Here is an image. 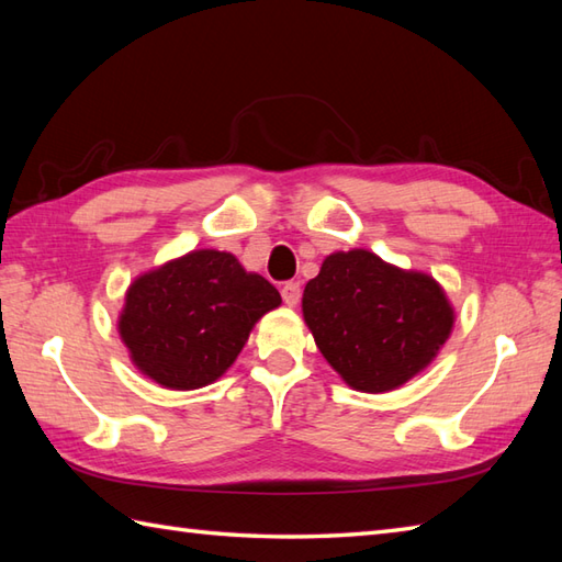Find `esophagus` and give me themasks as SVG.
<instances>
[{"mask_svg": "<svg viewBox=\"0 0 562 562\" xmlns=\"http://www.w3.org/2000/svg\"><path fill=\"white\" fill-rule=\"evenodd\" d=\"M302 296V284L300 282H284L282 284V300L288 306H296V302H300Z\"/></svg>", "mask_w": 562, "mask_h": 562, "instance_id": "esophagus-1", "label": "esophagus"}]
</instances>
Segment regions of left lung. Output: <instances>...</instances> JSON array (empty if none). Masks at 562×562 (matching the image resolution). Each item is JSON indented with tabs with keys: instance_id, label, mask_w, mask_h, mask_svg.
<instances>
[{
	"instance_id": "8db88e82",
	"label": "left lung",
	"mask_w": 562,
	"mask_h": 562,
	"mask_svg": "<svg viewBox=\"0 0 562 562\" xmlns=\"http://www.w3.org/2000/svg\"><path fill=\"white\" fill-rule=\"evenodd\" d=\"M302 312L321 355L364 393L405 384L432 362L453 326L429 274L398 270L362 248L324 260L306 282Z\"/></svg>"
}]
</instances>
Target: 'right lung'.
Here are the masks:
<instances>
[{
    "instance_id": "1",
    "label": "right lung",
    "mask_w": 562,
    "mask_h": 562,
    "mask_svg": "<svg viewBox=\"0 0 562 562\" xmlns=\"http://www.w3.org/2000/svg\"><path fill=\"white\" fill-rule=\"evenodd\" d=\"M280 302V292L232 254L202 248L130 284L117 328L142 372L190 391L222 376L256 321Z\"/></svg>"
}]
</instances>
